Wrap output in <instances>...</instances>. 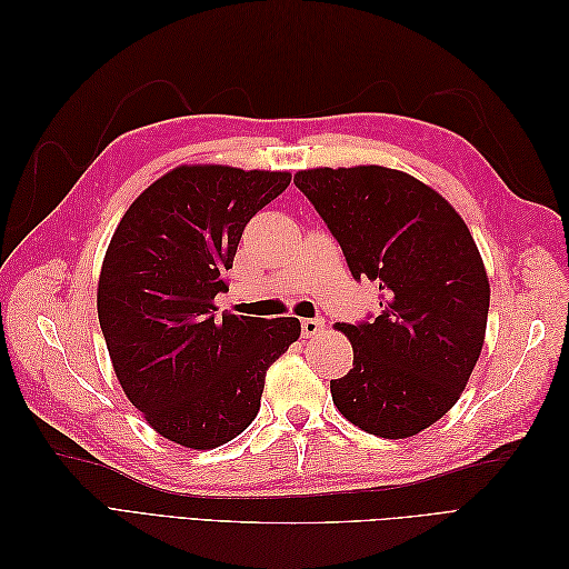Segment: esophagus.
Masks as SVG:
<instances>
[{"mask_svg": "<svg viewBox=\"0 0 569 569\" xmlns=\"http://www.w3.org/2000/svg\"><path fill=\"white\" fill-rule=\"evenodd\" d=\"M322 327H325L322 318H303L301 320V335L303 337H316L322 330Z\"/></svg>", "mask_w": 569, "mask_h": 569, "instance_id": "34e87169", "label": "esophagus"}]
</instances>
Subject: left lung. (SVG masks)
Here are the masks:
<instances>
[{"mask_svg":"<svg viewBox=\"0 0 569 569\" xmlns=\"http://www.w3.org/2000/svg\"><path fill=\"white\" fill-rule=\"evenodd\" d=\"M353 280L380 284V316L337 322L353 368L330 382L349 422L385 439L422 432L453 408L481 353L489 278L475 239L432 187L382 166L299 170Z\"/></svg>","mask_w":569,"mask_h":569,"instance_id":"8db88e82","label":"left lung"}]
</instances>
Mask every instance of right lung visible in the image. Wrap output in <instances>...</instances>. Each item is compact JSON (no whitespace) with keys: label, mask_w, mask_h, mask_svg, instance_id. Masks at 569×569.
Returning <instances> with one entry per match:
<instances>
[{"label":"right lung","mask_w":569,"mask_h":569,"mask_svg":"<svg viewBox=\"0 0 569 569\" xmlns=\"http://www.w3.org/2000/svg\"><path fill=\"white\" fill-rule=\"evenodd\" d=\"M289 182L270 170L180 166L113 232L97 311L116 377L147 422L187 449L242 435L266 370L301 335L297 318H216L213 306L247 222Z\"/></svg>","instance_id":"right-lung-1"}]
</instances>
